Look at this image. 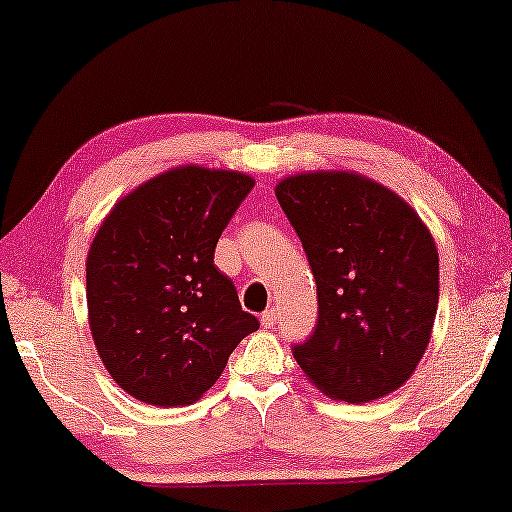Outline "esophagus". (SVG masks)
<instances>
[{"label":"esophagus","instance_id":"esophagus-1","mask_svg":"<svg viewBox=\"0 0 512 512\" xmlns=\"http://www.w3.org/2000/svg\"><path fill=\"white\" fill-rule=\"evenodd\" d=\"M277 320H279V316H277V311H274V309L265 311L263 316H261V322H263L265 329H272L274 325H277Z\"/></svg>","mask_w":512,"mask_h":512}]
</instances>
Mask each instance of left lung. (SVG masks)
I'll use <instances>...</instances> for the list:
<instances>
[{"label":"left lung","mask_w":512,"mask_h":512,"mask_svg":"<svg viewBox=\"0 0 512 512\" xmlns=\"http://www.w3.org/2000/svg\"><path fill=\"white\" fill-rule=\"evenodd\" d=\"M277 199L318 286V320L293 345L297 364L345 403L396 391L437 313L439 256L426 224L387 187L345 171L290 176Z\"/></svg>","instance_id":"8db88e82"}]
</instances>
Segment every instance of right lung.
Returning <instances> with one entry per match:
<instances>
[{
	"mask_svg": "<svg viewBox=\"0 0 512 512\" xmlns=\"http://www.w3.org/2000/svg\"><path fill=\"white\" fill-rule=\"evenodd\" d=\"M254 187L238 171L178 167L116 203L86 258L89 327L114 382L141 403L190 405L219 380L242 311L215 247Z\"/></svg>",
	"mask_w": 512,
	"mask_h": 512,
	"instance_id": "add662e5",
	"label": "right lung"
}]
</instances>
